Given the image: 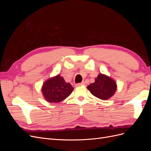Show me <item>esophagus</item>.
<instances>
[{
    "mask_svg": "<svg viewBox=\"0 0 151 151\" xmlns=\"http://www.w3.org/2000/svg\"><path fill=\"white\" fill-rule=\"evenodd\" d=\"M83 85H85L84 82H82L81 83H79V84H76V86H83Z\"/></svg>",
    "mask_w": 151,
    "mask_h": 151,
    "instance_id": "1",
    "label": "esophagus"
}]
</instances>
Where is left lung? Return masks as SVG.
Segmentation results:
<instances>
[{
	"label": "left lung",
	"mask_w": 151,
	"mask_h": 151,
	"mask_svg": "<svg viewBox=\"0 0 151 151\" xmlns=\"http://www.w3.org/2000/svg\"><path fill=\"white\" fill-rule=\"evenodd\" d=\"M93 96L100 99L107 100L115 94L117 84L115 80L105 74H99L94 83L87 87Z\"/></svg>",
	"instance_id": "obj_1"
}]
</instances>
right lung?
I'll list each match as a JSON object with an SVG mask.
<instances>
[{
	"instance_id": "add662e5",
	"label": "right lung",
	"mask_w": 151,
	"mask_h": 151,
	"mask_svg": "<svg viewBox=\"0 0 151 151\" xmlns=\"http://www.w3.org/2000/svg\"><path fill=\"white\" fill-rule=\"evenodd\" d=\"M73 90L71 84L66 83L60 74L47 80L42 88L43 97L49 103L61 102L69 96Z\"/></svg>"
}]
</instances>
